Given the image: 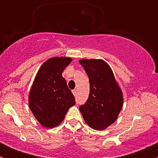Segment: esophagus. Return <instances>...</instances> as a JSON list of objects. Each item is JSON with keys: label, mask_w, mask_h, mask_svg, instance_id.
I'll use <instances>...</instances> for the list:
<instances>
[{"label": "esophagus", "mask_w": 158, "mask_h": 158, "mask_svg": "<svg viewBox=\"0 0 158 158\" xmlns=\"http://www.w3.org/2000/svg\"><path fill=\"white\" fill-rule=\"evenodd\" d=\"M72 92H73V95H74V96H76V95H77V92H76V89H74V90L72 91Z\"/></svg>", "instance_id": "34e87169"}]
</instances>
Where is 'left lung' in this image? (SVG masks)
<instances>
[{"label": "left lung", "mask_w": 158, "mask_h": 158, "mask_svg": "<svg viewBox=\"0 0 158 158\" xmlns=\"http://www.w3.org/2000/svg\"><path fill=\"white\" fill-rule=\"evenodd\" d=\"M79 62L88 75L90 85L88 100L79 110L90 128L105 130L118 117L124 103L123 92L106 61L82 59Z\"/></svg>", "instance_id": "8db88e82"}]
</instances>
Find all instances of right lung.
<instances>
[{
    "instance_id": "1",
    "label": "right lung",
    "mask_w": 158,
    "mask_h": 158,
    "mask_svg": "<svg viewBox=\"0 0 158 158\" xmlns=\"http://www.w3.org/2000/svg\"><path fill=\"white\" fill-rule=\"evenodd\" d=\"M72 58L56 56L43 63L32 84L28 105L35 118L44 127L52 128L64 119L70 107L76 104L62 73Z\"/></svg>"
}]
</instances>
